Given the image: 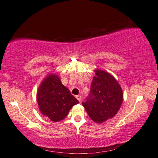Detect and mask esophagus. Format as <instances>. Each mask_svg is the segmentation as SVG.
I'll list each match as a JSON object with an SVG mask.
<instances>
[{
  "label": "esophagus",
  "instance_id": "34e87169",
  "mask_svg": "<svg viewBox=\"0 0 158 158\" xmlns=\"http://www.w3.org/2000/svg\"><path fill=\"white\" fill-rule=\"evenodd\" d=\"M76 98H77V99L79 101V102H81V95H77V96H76Z\"/></svg>",
  "mask_w": 158,
  "mask_h": 158
}]
</instances>
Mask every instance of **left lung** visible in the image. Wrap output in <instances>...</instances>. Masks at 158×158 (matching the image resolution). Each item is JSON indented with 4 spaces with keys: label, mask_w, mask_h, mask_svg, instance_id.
<instances>
[{
    "label": "left lung",
    "mask_w": 158,
    "mask_h": 158,
    "mask_svg": "<svg viewBox=\"0 0 158 158\" xmlns=\"http://www.w3.org/2000/svg\"><path fill=\"white\" fill-rule=\"evenodd\" d=\"M89 94L82 106L92 121L98 123L112 118L123 102V91L116 79L106 71L94 70Z\"/></svg>",
    "instance_id": "1"
}]
</instances>
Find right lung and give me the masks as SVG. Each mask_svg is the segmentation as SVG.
Listing matches in <instances>:
<instances>
[{
    "mask_svg": "<svg viewBox=\"0 0 158 158\" xmlns=\"http://www.w3.org/2000/svg\"><path fill=\"white\" fill-rule=\"evenodd\" d=\"M40 110L52 121L64 119L71 108L79 103L68 88L62 85L57 75L49 74L40 85L37 92Z\"/></svg>",
    "mask_w": 158,
    "mask_h": 158,
    "instance_id": "1",
    "label": "right lung"
}]
</instances>
